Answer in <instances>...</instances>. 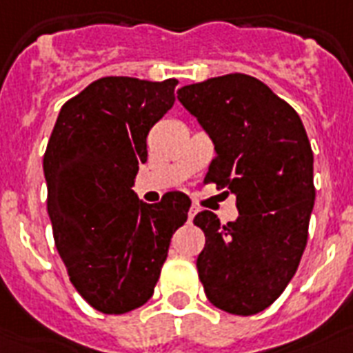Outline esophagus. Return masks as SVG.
I'll return each mask as SVG.
<instances>
[{"mask_svg": "<svg viewBox=\"0 0 353 353\" xmlns=\"http://www.w3.org/2000/svg\"><path fill=\"white\" fill-rule=\"evenodd\" d=\"M198 211H200V209H198V207H196V205L190 207V209H188V220H192V219H194L196 214H198Z\"/></svg>", "mask_w": 353, "mask_h": 353, "instance_id": "esophagus-1", "label": "esophagus"}]
</instances>
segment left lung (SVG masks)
<instances>
[{"mask_svg": "<svg viewBox=\"0 0 353 353\" xmlns=\"http://www.w3.org/2000/svg\"><path fill=\"white\" fill-rule=\"evenodd\" d=\"M177 99L214 144L205 183L236 196L239 219L201 211L205 233L196 266L209 302L255 314L289 285L307 244L314 205L313 152L298 112L265 83L228 74L187 85Z\"/></svg>", "mask_w": 353, "mask_h": 353, "instance_id": "1", "label": "left lung"}]
</instances>
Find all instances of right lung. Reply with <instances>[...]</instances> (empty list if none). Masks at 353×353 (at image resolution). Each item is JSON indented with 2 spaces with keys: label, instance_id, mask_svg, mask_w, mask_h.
Wrapping results in <instances>:
<instances>
[{
  "label": "right lung",
  "instance_id": "add662e5",
  "mask_svg": "<svg viewBox=\"0 0 353 353\" xmlns=\"http://www.w3.org/2000/svg\"><path fill=\"white\" fill-rule=\"evenodd\" d=\"M176 79L101 77L63 105L44 153L48 214L70 281L96 311L123 314L152 298L190 200L133 192L146 137L176 101Z\"/></svg>",
  "mask_w": 353,
  "mask_h": 353
}]
</instances>
